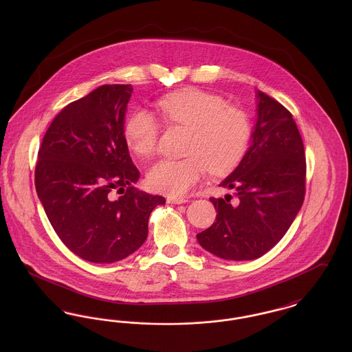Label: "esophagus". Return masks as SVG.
<instances>
[{"mask_svg": "<svg viewBox=\"0 0 352 352\" xmlns=\"http://www.w3.org/2000/svg\"><path fill=\"white\" fill-rule=\"evenodd\" d=\"M186 201H187V199L182 198V197H168V203H170V204H182Z\"/></svg>", "mask_w": 352, "mask_h": 352, "instance_id": "esophagus-1", "label": "esophagus"}]
</instances>
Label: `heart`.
I'll return each mask as SVG.
<instances>
[{
	"label": "heart",
	"mask_w": 352,
	"mask_h": 352,
	"mask_svg": "<svg viewBox=\"0 0 352 352\" xmlns=\"http://www.w3.org/2000/svg\"><path fill=\"white\" fill-rule=\"evenodd\" d=\"M157 108L168 124L191 129L184 160H160L148 170L153 191L181 197L201 182L208 168L224 174L240 162L251 138L248 115L230 107L219 95L198 88L177 91L157 101ZM128 148L140 157H151L158 146L160 124L148 109L140 108L124 126Z\"/></svg>",
	"instance_id": "obj_1"
}]
</instances>
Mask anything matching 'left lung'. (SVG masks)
<instances>
[{
  "label": "left lung",
  "instance_id": "left-lung-1",
  "mask_svg": "<svg viewBox=\"0 0 352 352\" xmlns=\"http://www.w3.org/2000/svg\"><path fill=\"white\" fill-rule=\"evenodd\" d=\"M251 146L237 168L219 186L232 197L210 198L215 223L197 234L206 251L224 260H254L286 234L305 199L306 160L292 113L261 91Z\"/></svg>",
  "mask_w": 352,
  "mask_h": 352
}]
</instances>
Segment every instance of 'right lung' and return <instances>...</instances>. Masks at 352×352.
Instances as JSON below:
<instances>
[{"mask_svg": "<svg viewBox=\"0 0 352 352\" xmlns=\"http://www.w3.org/2000/svg\"><path fill=\"white\" fill-rule=\"evenodd\" d=\"M131 84H105L52 120L38 151L35 188L54 231L69 251L96 264L116 263L148 237L164 197L138 191L140 171L124 137ZM112 189L122 191L112 200Z\"/></svg>", "mask_w": 352, "mask_h": 352, "instance_id": "obj_1", "label": "right lung"}]
</instances>
